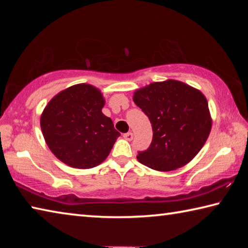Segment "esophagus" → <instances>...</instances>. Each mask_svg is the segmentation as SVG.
I'll return each instance as SVG.
<instances>
[{
  "label": "esophagus",
  "mask_w": 248,
  "mask_h": 248,
  "mask_svg": "<svg viewBox=\"0 0 248 248\" xmlns=\"http://www.w3.org/2000/svg\"><path fill=\"white\" fill-rule=\"evenodd\" d=\"M124 138L127 141H131L132 139H133V133L132 132H127V133H124Z\"/></svg>",
  "instance_id": "34e87169"
}]
</instances>
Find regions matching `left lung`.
Masks as SVG:
<instances>
[{"instance_id": "1", "label": "left lung", "mask_w": 248, "mask_h": 248, "mask_svg": "<svg viewBox=\"0 0 248 248\" xmlns=\"http://www.w3.org/2000/svg\"><path fill=\"white\" fill-rule=\"evenodd\" d=\"M133 102L149 117L153 139L137 155L141 164L158 171L183 167L202 149L212 127L208 102L199 90L176 79L137 90Z\"/></svg>"}]
</instances>
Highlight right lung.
<instances>
[{"mask_svg":"<svg viewBox=\"0 0 248 248\" xmlns=\"http://www.w3.org/2000/svg\"><path fill=\"white\" fill-rule=\"evenodd\" d=\"M102 92L90 84H77L58 93L45 107L40 127L57 158L74 169H92L103 163L120 133L103 114Z\"/></svg>","mask_w":248,"mask_h":248,"instance_id":"add662e5","label":"right lung"}]
</instances>
